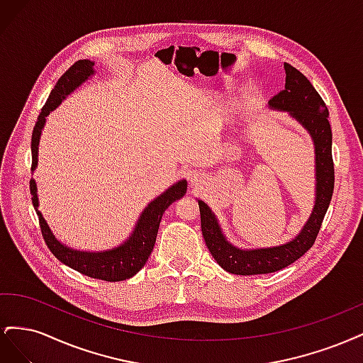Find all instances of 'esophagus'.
Here are the masks:
<instances>
[{
  "mask_svg": "<svg viewBox=\"0 0 363 363\" xmlns=\"http://www.w3.org/2000/svg\"><path fill=\"white\" fill-rule=\"evenodd\" d=\"M199 182H200V179H199V174H194V175H191V184H192V186H196V184H199Z\"/></svg>",
  "mask_w": 363,
  "mask_h": 363,
  "instance_id": "obj_1",
  "label": "esophagus"
}]
</instances>
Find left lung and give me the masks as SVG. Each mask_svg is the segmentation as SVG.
<instances>
[{
    "label": "left lung",
    "mask_w": 363,
    "mask_h": 363,
    "mask_svg": "<svg viewBox=\"0 0 363 363\" xmlns=\"http://www.w3.org/2000/svg\"><path fill=\"white\" fill-rule=\"evenodd\" d=\"M286 83L284 89L268 101L269 108L288 112L307 133L315 147V204L300 233L289 242L267 248H239L227 240L218 218L203 200H199L201 232L206 245L216 263L236 276L276 272L289 267L309 250L320 233L323 219L332 201L335 188V168L332 157V128L328 111L312 83L289 63H284Z\"/></svg>",
    "instance_id": "8db88e82"
}]
</instances>
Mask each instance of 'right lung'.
<instances>
[{
  "label": "right lung",
  "instance_id": "right-lung-1",
  "mask_svg": "<svg viewBox=\"0 0 363 363\" xmlns=\"http://www.w3.org/2000/svg\"><path fill=\"white\" fill-rule=\"evenodd\" d=\"M95 62L91 60H79L65 72L59 82L51 91L45 106L42 107V112L38 118V123L33 128L31 135V171L38 168V155H39V140L42 130L45 127L47 116L56 108L65 98L72 94L77 87L82 86L86 80H89L95 74L94 69ZM188 189V182L179 180L172 186L162 192L155 200L150 201L148 206L142 211L140 216L135 224L133 232L115 248H108L103 251H80L62 244L54 236L45 218L39 211V199H38V184L35 179L30 180V192L31 201L35 206V211L39 218V224L42 230V236L45 239L50 251L65 265L84 274L87 277L106 280V281H121L133 277L147 263L152 248L156 244V238L159 232V225L164 211L175 201L180 200Z\"/></svg>",
  "mask_w": 363,
  "mask_h": 363
}]
</instances>
